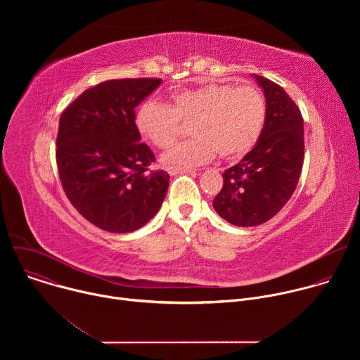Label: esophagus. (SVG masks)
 <instances>
[{
    "label": "esophagus",
    "instance_id": "esophagus-1",
    "mask_svg": "<svg viewBox=\"0 0 360 360\" xmlns=\"http://www.w3.org/2000/svg\"><path fill=\"white\" fill-rule=\"evenodd\" d=\"M167 171L169 175H176V174H195V169L191 168H176V167H167Z\"/></svg>",
    "mask_w": 360,
    "mask_h": 360
}]
</instances>
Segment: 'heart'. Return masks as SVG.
<instances>
[{"instance_id": "b5f03b06", "label": "heart", "mask_w": 360, "mask_h": 360, "mask_svg": "<svg viewBox=\"0 0 360 360\" xmlns=\"http://www.w3.org/2000/svg\"><path fill=\"white\" fill-rule=\"evenodd\" d=\"M268 118V101L256 85L207 82L172 91L168 105L146 99L135 112L138 134L160 149L168 148L181 121H189L191 138L174 145L162 161L192 168L211 161L240 158L258 143Z\"/></svg>"}]
</instances>
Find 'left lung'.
I'll return each instance as SVG.
<instances>
[{
	"instance_id": "left-lung-1",
	"label": "left lung",
	"mask_w": 360,
	"mask_h": 360,
	"mask_svg": "<svg viewBox=\"0 0 360 360\" xmlns=\"http://www.w3.org/2000/svg\"><path fill=\"white\" fill-rule=\"evenodd\" d=\"M268 101L264 132L242 161L224 172L214 210L236 226L274 218L293 195L303 165V118L295 101L274 81L255 75Z\"/></svg>"
}]
</instances>
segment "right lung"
I'll list each match as a JSON object with an SVG mask.
<instances>
[{
	"instance_id": "right-lung-1",
	"label": "right lung",
	"mask_w": 360,
	"mask_h": 360,
	"mask_svg": "<svg viewBox=\"0 0 360 360\" xmlns=\"http://www.w3.org/2000/svg\"><path fill=\"white\" fill-rule=\"evenodd\" d=\"M161 78L108 79L84 91L60 118L56 158L72 207L95 226L139 229L160 211L169 175L135 128V107Z\"/></svg>"
}]
</instances>
